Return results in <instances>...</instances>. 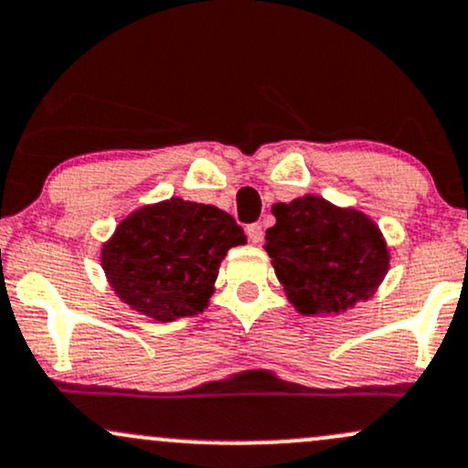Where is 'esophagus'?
<instances>
[{
  "instance_id": "1",
  "label": "esophagus",
  "mask_w": 468,
  "mask_h": 468,
  "mask_svg": "<svg viewBox=\"0 0 468 468\" xmlns=\"http://www.w3.org/2000/svg\"><path fill=\"white\" fill-rule=\"evenodd\" d=\"M246 235H249L250 242L260 244L264 239V229H261V224H249L246 226Z\"/></svg>"
}]
</instances>
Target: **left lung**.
Segmentation results:
<instances>
[{
	"label": "left lung",
	"mask_w": 468,
	"mask_h": 468,
	"mask_svg": "<svg viewBox=\"0 0 468 468\" xmlns=\"http://www.w3.org/2000/svg\"><path fill=\"white\" fill-rule=\"evenodd\" d=\"M273 215L264 249L289 300L306 315L348 311L387 275V244L367 215L315 195L275 204Z\"/></svg>",
	"instance_id": "1"
}]
</instances>
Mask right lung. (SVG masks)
Returning <instances> with one entry per match:
<instances>
[{
	"label": "right lung",
	"instance_id": "obj_1",
	"mask_svg": "<svg viewBox=\"0 0 468 468\" xmlns=\"http://www.w3.org/2000/svg\"><path fill=\"white\" fill-rule=\"evenodd\" d=\"M246 242L224 210L171 197L135 210L101 249L112 291L157 322L202 313L230 246Z\"/></svg>",
	"mask_w": 468,
	"mask_h": 468
}]
</instances>
